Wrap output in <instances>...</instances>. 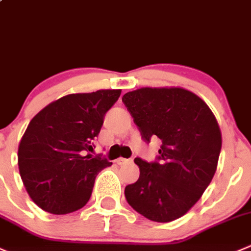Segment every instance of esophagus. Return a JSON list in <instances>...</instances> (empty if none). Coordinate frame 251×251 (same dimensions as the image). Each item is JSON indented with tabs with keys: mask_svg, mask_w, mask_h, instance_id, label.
I'll use <instances>...</instances> for the list:
<instances>
[{
	"mask_svg": "<svg viewBox=\"0 0 251 251\" xmlns=\"http://www.w3.org/2000/svg\"><path fill=\"white\" fill-rule=\"evenodd\" d=\"M128 162H131V159H126V158H119V159H116V163H118L119 165H124Z\"/></svg>",
	"mask_w": 251,
	"mask_h": 251,
	"instance_id": "34e87169",
	"label": "esophagus"
}]
</instances>
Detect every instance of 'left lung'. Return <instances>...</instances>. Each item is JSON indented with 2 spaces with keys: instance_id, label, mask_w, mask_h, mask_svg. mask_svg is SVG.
<instances>
[{
  "instance_id": "left-lung-1",
  "label": "left lung",
  "mask_w": 251,
  "mask_h": 251,
  "mask_svg": "<svg viewBox=\"0 0 251 251\" xmlns=\"http://www.w3.org/2000/svg\"><path fill=\"white\" fill-rule=\"evenodd\" d=\"M123 101L142 140L162 141L157 160L135 158L140 177L125 187L126 201L154 222L177 220L200 200L217 169V120L202 99L182 88H141Z\"/></svg>"
}]
</instances>
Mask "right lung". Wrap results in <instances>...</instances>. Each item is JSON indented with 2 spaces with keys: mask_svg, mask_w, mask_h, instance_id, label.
I'll list each match as a JSON object with an SVG mask.
<instances>
[{
  "mask_svg": "<svg viewBox=\"0 0 251 251\" xmlns=\"http://www.w3.org/2000/svg\"><path fill=\"white\" fill-rule=\"evenodd\" d=\"M120 94V89L69 94L31 119L19 142L18 167L26 193L41 210L66 215L88 202L98 173L113 164L89 152Z\"/></svg>",
  "mask_w": 251,
  "mask_h": 251,
  "instance_id": "obj_1",
  "label": "right lung"
}]
</instances>
